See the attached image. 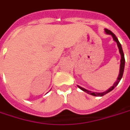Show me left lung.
Instances as JSON below:
<instances>
[{"instance_id":"1","label":"left lung","mask_w":130,"mask_h":130,"mask_svg":"<svg viewBox=\"0 0 130 130\" xmlns=\"http://www.w3.org/2000/svg\"><path fill=\"white\" fill-rule=\"evenodd\" d=\"M105 32L106 33L107 35H111L112 37V39H113V40H114L115 42L117 43V45H118V49H119V52H120V56H121L120 65V72H119V75H118L117 80L115 82V84L112 85V86H111L110 88H108L107 91H104V92H102V93L92 92V91H88V90L85 89V88H84L80 87V86H77L78 87L80 88V90L85 91L86 93L90 94V95H94V96H103L104 95L108 93L109 92H110L111 91H112L115 88L118 86V84H119V82H120V80H121L122 77V75H123V73H124V69H125V56H124V53H123V51H122V48L121 44L120 43L119 40H118V39L117 38V37L115 36V35L114 33L112 32L110 30H109V29H105Z\"/></svg>"}]
</instances>
